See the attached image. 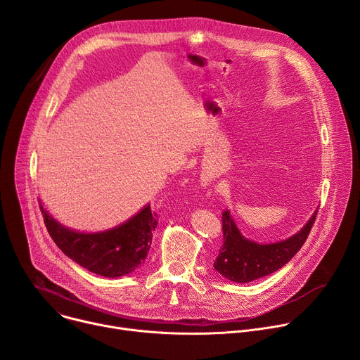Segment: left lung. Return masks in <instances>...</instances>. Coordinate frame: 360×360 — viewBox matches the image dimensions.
I'll return each mask as SVG.
<instances>
[{"mask_svg": "<svg viewBox=\"0 0 360 360\" xmlns=\"http://www.w3.org/2000/svg\"><path fill=\"white\" fill-rule=\"evenodd\" d=\"M318 211L302 231L286 240L261 245L245 239L238 231L229 211L222 212L224 243L214 268L232 282L246 283L266 276L286 265L303 246L315 224Z\"/></svg>", "mask_w": 360, "mask_h": 360, "instance_id": "left-lung-1", "label": "left lung"}]
</instances>
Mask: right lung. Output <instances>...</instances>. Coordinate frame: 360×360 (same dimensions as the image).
Masks as SVG:
<instances>
[{
    "mask_svg": "<svg viewBox=\"0 0 360 360\" xmlns=\"http://www.w3.org/2000/svg\"><path fill=\"white\" fill-rule=\"evenodd\" d=\"M39 210L49 236L68 258L89 272L105 278L128 275L145 262L152 232L158 224V214L152 212L148 205L118 228L101 233H79L53 219L41 202Z\"/></svg>",
    "mask_w": 360,
    "mask_h": 360,
    "instance_id": "obj_1",
    "label": "right lung"
}]
</instances>
